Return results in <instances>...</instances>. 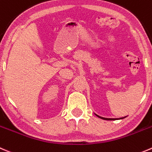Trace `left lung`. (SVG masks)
I'll use <instances>...</instances> for the list:
<instances>
[{"label": "left lung", "mask_w": 152, "mask_h": 152, "mask_svg": "<svg viewBox=\"0 0 152 152\" xmlns=\"http://www.w3.org/2000/svg\"><path fill=\"white\" fill-rule=\"evenodd\" d=\"M96 115L98 117H99V118L102 119V120H120V119H123V118H120V119H117V118H116V119H113V118H104V117H99V116L97 115V114H96Z\"/></svg>", "instance_id": "1"}]
</instances>
